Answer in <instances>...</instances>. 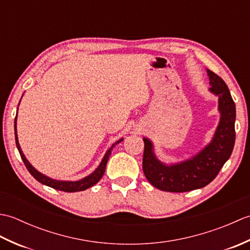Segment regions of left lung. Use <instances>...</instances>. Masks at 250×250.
<instances>
[{"instance_id": "8db88e82", "label": "left lung", "mask_w": 250, "mask_h": 250, "mask_svg": "<svg viewBox=\"0 0 250 250\" xmlns=\"http://www.w3.org/2000/svg\"><path fill=\"white\" fill-rule=\"evenodd\" d=\"M209 91L219 98L220 121L213 140L198 155L188 160L171 164L158 160L152 143L144 137L143 171L153 187L168 192H187L203 188L216 178L221 167L230 158L235 143V103L229 88L217 74L207 70Z\"/></svg>"}]
</instances>
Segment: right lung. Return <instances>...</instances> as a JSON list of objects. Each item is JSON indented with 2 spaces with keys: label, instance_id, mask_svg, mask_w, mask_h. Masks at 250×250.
Returning <instances> with one entry per match:
<instances>
[{
  "label": "right lung",
  "instance_id": "1",
  "mask_svg": "<svg viewBox=\"0 0 250 250\" xmlns=\"http://www.w3.org/2000/svg\"><path fill=\"white\" fill-rule=\"evenodd\" d=\"M16 120H17V116H16V118H15V139H16V145H17L18 151L20 153V157H21V159H22V161L24 163L25 167L28 168V171L30 172V174L37 180V182H40L41 184L48 186V187H51V188H54V189L60 190V191H64V192H77V191L86 190V189H88L90 187H92L93 185L97 184L99 180L102 178L103 175H104L106 164H107V161H108L109 156H110V153H111V150H113V148L117 144H119V143L122 141V139H121L119 141H117L115 144L111 145V147L109 148V149L106 151L105 156L103 158V160L101 161L98 168L95 169L93 173L90 174L89 176L84 177V178H83L81 180H77V182H63V180H56V179H52V178H50L48 176H45V175L40 173L39 171H36V169L31 166L30 162L26 160V158L23 155L22 150H21L20 145H19V142H18L17 130H16Z\"/></svg>",
  "mask_w": 250,
  "mask_h": 250
}]
</instances>
